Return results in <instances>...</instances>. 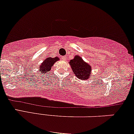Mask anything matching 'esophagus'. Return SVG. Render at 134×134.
I'll list each match as a JSON object with an SVG mask.
<instances>
[{
    "instance_id": "34e87169",
    "label": "esophagus",
    "mask_w": 134,
    "mask_h": 134,
    "mask_svg": "<svg viewBox=\"0 0 134 134\" xmlns=\"http://www.w3.org/2000/svg\"><path fill=\"white\" fill-rule=\"evenodd\" d=\"M62 59L63 60H64V61H65L66 60V56H62Z\"/></svg>"
}]
</instances>
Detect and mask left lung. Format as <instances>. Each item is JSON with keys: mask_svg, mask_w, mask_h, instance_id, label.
<instances>
[{"mask_svg": "<svg viewBox=\"0 0 134 134\" xmlns=\"http://www.w3.org/2000/svg\"><path fill=\"white\" fill-rule=\"evenodd\" d=\"M72 72L78 79L86 80L91 75V66L84 62L81 57L76 55L74 58L69 61Z\"/></svg>", "mask_w": 134, "mask_h": 134, "instance_id": "1", "label": "left lung"}]
</instances>
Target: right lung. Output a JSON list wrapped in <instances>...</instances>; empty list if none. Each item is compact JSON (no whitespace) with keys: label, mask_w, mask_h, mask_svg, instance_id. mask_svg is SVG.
<instances>
[{"label":"right lung","mask_w":134,"mask_h":134,"mask_svg":"<svg viewBox=\"0 0 134 134\" xmlns=\"http://www.w3.org/2000/svg\"><path fill=\"white\" fill-rule=\"evenodd\" d=\"M58 60L59 58H57V57H55V58L50 57V58H47L46 60H44L43 63H42L39 66L40 73L46 74L47 72H49L52 66L54 65L55 62H56Z\"/></svg>","instance_id":"1"}]
</instances>
